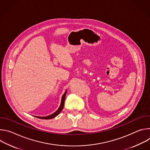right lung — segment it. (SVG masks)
<instances>
[{"label":"right lung","instance_id":"1","mask_svg":"<svg viewBox=\"0 0 150 150\" xmlns=\"http://www.w3.org/2000/svg\"><path fill=\"white\" fill-rule=\"evenodd\" d=\"M67 92V90L65 91V93H64L63 95L62 96V99H61V103H60L59 108L54 113H53V114H52L50 115H49V116H44V117L37 116H34L37 117V118H39V119H53V118L55 117L56 116H57L62 112V110L63 109V106H64V103H65V97H66Z\"/></svg>","mask_w":150,"mask_h":150}]
</instances>
